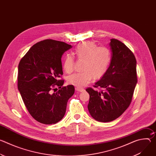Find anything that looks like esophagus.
<instances>
[{"mask_svg":"<svg viewBox=\"0 0 156 156\" xmlns=\"http://www.w3.org/2000/svg\"><path fill=\"white\" fill-rule=\"evenodd\" d=\"M75 90L77 91H79V92H82L84 91V90L83 88H81V87H75Z\"/></svg>","mask_w":156,"mask_h":156,"instance_id":"34e87169","label":"esophagus"}]
</instances>
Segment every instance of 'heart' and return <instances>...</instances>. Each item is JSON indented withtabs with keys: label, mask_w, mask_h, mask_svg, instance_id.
Here are the masks:
<instances>
[{
	"label": "heart",
	"mask_w": 156,
	"mask_h": 156,
	"mask_svg": "<svg viewBox=\"0 0 156 156\" xmlns=\"http://www.w3.org/2000/svg\"><path fill=\"white\" fill-rule=\"evenodd\" d=\"M74 54L79 60H83V71L73 73L68 78V82L75 86L81 87L90 83L94 78H102L108 70L112 62V52L107 47H98L93 42L86 41L79 44L75 49ZM75 58L66 55L63 62V68L68 73L75 68Z\"/></svg>",
	"instance_id": "1"
}]
</instances>
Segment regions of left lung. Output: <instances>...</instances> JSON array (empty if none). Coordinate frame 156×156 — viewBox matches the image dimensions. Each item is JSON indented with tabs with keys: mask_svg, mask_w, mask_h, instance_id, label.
<instances>
[{
	"mask_svg": "<svg viewBox=\"0 0 156 156\" xmlns=\"http://www.w3.org/2000/svg\"><path fill=\"white\" fill-rule=\"evenodd\" d=\"M112 62L105 75L94 85L101 91L87 87V108L97 121L108 122L119 118L129 106L137 83L136 60L132 51L116 39H110Z\"/></svg>",
	"mask_w": 156,
	"mask_h": 156,
	"instance_id": "8db88e82",
	"label": "left lung"
}]
</instances>
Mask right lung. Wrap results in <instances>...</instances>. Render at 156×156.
<instances>
[{
    "mask_svg": "<svg viewBox=\"0 0 156 156\" xmlns=\"http://www.w3.org/2000/svg\"><path fill=\"white\" fill-rule=\"evenodd\" d=\"M72 48L62 41L44 39L33 45L20 61L18 89L30 115L41 123L61 120L74 94L73 85L62 86L64 80L58 79L63 75L62 56ZM56 87L59 90L53 94Z\"/></svg>",
    "mask_w": 156,
    "mask_h": 156,
    "instance_id": "obj_1",
    "label": "right lung"
}]
</instances>
